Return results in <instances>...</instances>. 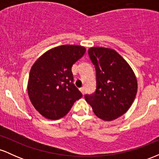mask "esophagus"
<instances>
[{"label": "esophagus", "mask_w": 159, "mask_h": 159, "mask_svg": "<svg viewBox=\"0 0 159 159\" xmlns=\"http://www.w3.org/2000/svg\"><path fill=\"white\" fill-rule=\"evenodd\" d=\"M80 90V91H81V93L83 94V95H84V93H85V90H84V87H81V88L79 89Z\"/></svg>", "instance_id": "esophagus-1"}]
</instances>
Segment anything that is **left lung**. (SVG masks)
<instances>
[{
    "instance_id": "8db88e82",
    "label": "left lung",
    "mask_w": 159,
    "mask_h": 159,
    "mask_svg": "<svg viewBox=\"0 0 159 159\" xmlns=\"http://www.w3.org/2000/svg\"><path fill=\"white\" fill-rule=\"evenodd\" d=\"M96 68V90L86 102L100 119L111 121L129 110L135 98L138 81L129 63L114 49L92 47L88 50Z\"/></svg>"
}]
</instances>
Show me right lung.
Wrapping results in <instances>:
<instances>
[{"label":"right lung","mask_w":159,"mask_h":159,"mask_svg":"<svg viewBox=\"0 0 159 159\" xmlns=\"http://www.w3.org/2000/svg\"><path fill=\"white\" fill-rule=\"evenodd\" d=\"M85 52L81 45H60L45 52L32 66L27 93L42 116L49 120L60 119L82 97L73 84L72 66Z\"/></svg>","instance_id":"add662e5"}]
</instances>
